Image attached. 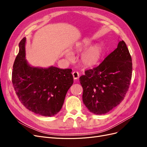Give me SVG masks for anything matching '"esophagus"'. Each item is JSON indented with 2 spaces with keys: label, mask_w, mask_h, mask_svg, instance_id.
Instances as JSON below:
<instances>
[{
  "label": "esophagus",
  "mask_w": 147,
  "mask_h": 147,
  "mask_svg": "<svg viewBox=\"0 0 147 147\" xmlns=\"http://www.w3.org/2000/svg\"><path fill=\"white\" fill-rule=\"evenodd\" d=\"M73 78L74 80L78 79L79 78V73L78 71H74L73 73Z\"/></svg>",
  "instance_id": "1"
}]
</instances>
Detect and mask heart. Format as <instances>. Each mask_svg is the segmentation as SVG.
Instances as JSON below:
<instances>
[{
	"mask_svg": "<svg viewBox=\"0 0 147 147\" xmlns=\"http://www.w3.org/2000/svg\"><path fill=\"white\" fill-rule=\"evenodd\" d=\"M91 43L89 38H84L74 46V49L77 52L85 51L80 56V62L86 67H94L98 65L101 61L104 53V48L102 46L95 45L90 47ZM65 57L67 59H71L73 54L71 52L67 51L65 53Z\"/></svg>",
	"mask_w": 147,
	"mask_h": 147,
	"instance_id": "heart-1",
	"label": "heart"
}]
</instances>
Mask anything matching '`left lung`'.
Returning a JSON list of instances; mask_svg holds the SVG:
<instances>
[{"label":"left lung","mask_w":147,"mask_h":147,"mask_svg":"<svg viewBox=\"0 0 147 147\" xmlns=\"http://www.w3.org/2000/svg\"><path fill=\"white\" fill-rule=\"evenodd\" d=\"M132 73V58L125 42L120 41L101 64L80 77L83 102L88 110L101 115L120 104L128 90Z\"/></svg>","instance_id":"left-lung-1"}]
</instances>
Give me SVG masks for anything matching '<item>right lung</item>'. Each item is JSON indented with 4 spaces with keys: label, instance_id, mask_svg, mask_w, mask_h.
Wrapping results in <instances>:
<instances>
[{
    "label": "right lung",
    "instance_id": "obj_1",
    "mask_svg": "<svg viewBox=\"0 0 147 147\" xmlns=\"http://www.w3.org/2000/svg\"><path fill=\"white\" fill-rule=\"evenodd\" d=\"M26 37L19 43L13 65L12 81L20 101L27 109L42 116L57 114L73 83L72 69L53 65L33 67L26 59Z\"/></svg>",
    "mask_w": 147,
    "mask_h": 147
}]
</instances>
